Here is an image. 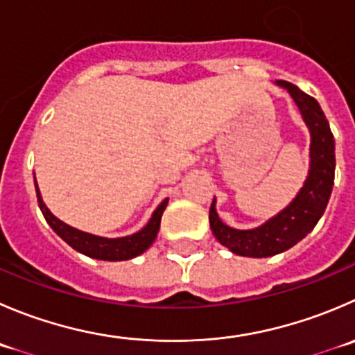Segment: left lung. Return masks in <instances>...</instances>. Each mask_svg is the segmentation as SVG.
<instances>
[{
  "label": "left lung",
  "instance_id": "left-lung-1",
  "mask_svg": "<svg viewBox=\"0 0 355 355\" xmlns=\"http://www.w3.org/2000/svg\"><path fill=\"white\" fill-rule=\"evenodd\" d=\"M276 85L286 88L311 132V166L307 180L297 198L283 211L257 229L239 230L225 225L216 213V201L213 199L209 208L213 236L220 244L241 257H272L304 239L324 213L335 182V139L321 105L291 83L276 81Z\"/></svg>",
  "mask_w": 355,
  "mask_h": 355
}]
</instances>
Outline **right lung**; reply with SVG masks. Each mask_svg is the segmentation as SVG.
I'll return each mask as SVG.
<instances>
[{"mask_svg":"<svg viewBox=\"0 0 355 355\" xmlns=\"http://www.w3.org/2000/svg\"><path fill=\"white\" fill-rule=\"evenodd\" d=\"M34 185H36V196H37V205H40L41 213H43L44 220L48 222V225L57 232L58 237L65 241L69 246L74 248L79 253L86 254L90 258H97V260H107V261H121V260H130V258H135L139 254H142L150 244L156 239L157 232H159L161 225V216H163L164 208L168 205V199H164L159 206L156 208V211L153 213L150 220L147 222V225L144 229H140L139 232L132 234V236L125 237H101L95 236V234L83 232V230L74 229V227L67 225L62 220H58L50 209L46 208V205L41 199V192L37 189L36 177H34Z\"/></svg>","mask_w":355,"mask_h":355,"instance_id":"add662e5","label":"right lung"}]
</instances>
